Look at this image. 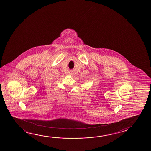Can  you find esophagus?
I'll return each mask as SVG.
<instances>
[{
    "label": "esophagus",
    "mask_w": 151,
    "mask_h": 151,
    "mask_svg": "<svg viewBox=\"0 0 151 151\" xmlns=\"http://www.w3.org/2000/svg\"><path fill=\"white\" fill-rule=\"evenodd\" d=\"M73 75H74V74H73Z\"/></svg>",
    "instance_id": "obj_1"
}]
</instances>
